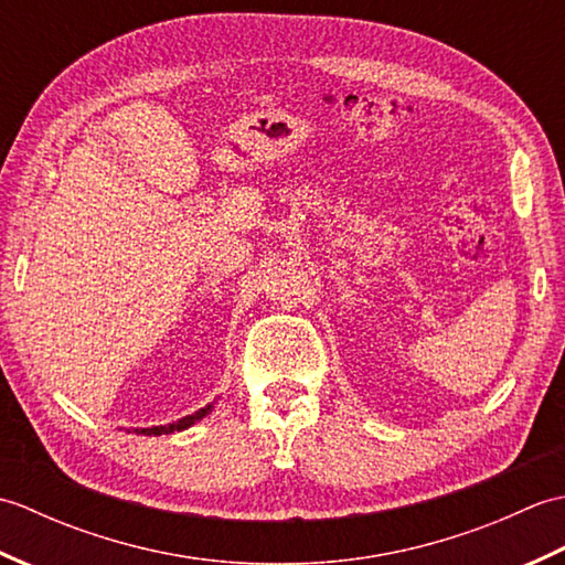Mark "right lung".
<instances>
[{"label": "right lung", "mask_w": 565, "mask_h": 565, "mask_svg": "<svg viewBox=\"0 0 565 565\" xmlns=\"http://www.w3.org/2000/svg\"><path fill=\"white\" fill-rule=\"evenodd\" d=\"M211 411H213V403H209L206 407H201V411H196L194 415H186V417H182V419H177V423H170V425H160V427H142V429H136V435H148V437L172 435V431H182V429H189L191 425L199 423V419L206 417Z\"/></svg>", "instance_id": "right-lung-1"}]
</instances>
